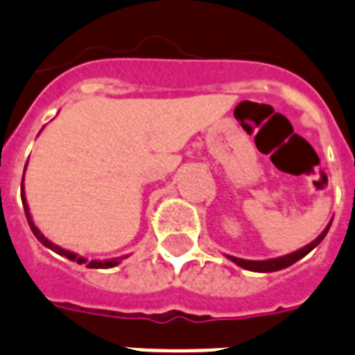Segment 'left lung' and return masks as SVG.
Returning <instances> with one entry per match:
<instances>
[{
	"label": "left lung",
	"mask_w": 355,
	"mask_h": 355,
	"mask_svg": "<svg viewBox=\"0 0 355 355\" xmlns=\"http://www.w3.org/2000/svg\"><path fill=\"white\" fill-rule=\"evenodd\" d=\"M331 221H329L328 227H326V229H324V231H322L315 240H313V242L304 245L302 250L294 251V253H288V255L277 257V259H268V261H245V259H238V257H232V255H227V259H231L234 264H238V266L243 268V270H251V272H264V274H266V272H277V270L292 266L294 262H297L300 259H304L307 253H311V251L315 250L316 245L324 240V236L328 234L329 227H331Z\"/></svg>",
	"instance_id": "left-lung-1"
}]
</instances>
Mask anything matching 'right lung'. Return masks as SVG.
I'll return each instance as SVG.
<instances>
[{
  "label": "right lung",
  "mask_w": 355,
  "mask_h": 355,
  "mask_svg": "<svg viewBox=\"0 0 355 355\" xmlns=\"http://www.w3.org/2000/svg\"><path fill=\"white\" fill-rule=\"evenodd\" d=\"M26 167H27V164H26ZM21 202H24V210H26L27 223H29V227H31V231H33V234L37 236V240H39L42 245H46V248H50L51 251H55L58 255L67 257L69 261H76L78 264H87V268H113V266H117L119 262L123 261V259H126V257H119V259H107V261H87V259H83V257H80L78 253H74V251L63 250V248H59V245H55L53 242H50V240H48V238H46L42 232H40L39 227L35 225L33 218H31V214H29V205H27L26 193H24V177H21Z\"/></svg>",
  "instance_id": "1"
}]
</instances>
